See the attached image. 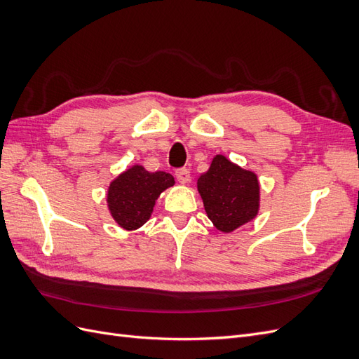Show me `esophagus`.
<instances>
[{
	"mask_svg": "<svg viewBox=\"0 0 359 359\" xmlns=\"http://www.w3.org/2000/svg\"><path fill=\"white\" fill-rule=\"evenodd\" d=\"M175 175H177V180H178L181 184H187V182L190 181V170L186 169V168L177 169Z\"/></svg>",
	"mask_w": 359,
	"mask_h": 359,
	"instance_id": "obj_1",
	"label": "esophagus"
}]
</instances>
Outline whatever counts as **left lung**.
Returning <instances> with one entry per match:
<instances>
[{
    "label": "left lung",
    "instance_id": "left-lung-1",
    "mask_svg": "<svg viewBox=\"0 0 359 359\" xmlns=\"http://www.w3.org/2000/svg\"><path fill=\"white\" fill-rule=\"evenodd\" d=\"M259 180L252 170L240 168L219 154L199 177L198 191L206 215L223 233L252 222L259 212Z\"/></svg>",
    "mask_w": 359,
    "mask_h": 359
}]
</instances>
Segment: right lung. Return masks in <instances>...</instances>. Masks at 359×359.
Masks as SVG:
<instances>
[{
    "label": "right lung",
    "instance_id": "obj_1",
    "mask_svg": "<svg viewBox=\"0 0 359 359\" xmlns=\"http://www.w3.org/2000/svg\"><path fill=\"white\" fill-rule=\"evenodd\" d=\"M173 184L175 180L170 173L148 172L144 166L135 165L109 184L107 208L119 227L136 231L149 220L156 201Z\"/></svg>",
    "mask_w": 359,
    "mask_h": 359
}]
</instances>
